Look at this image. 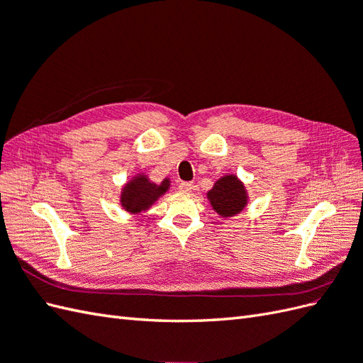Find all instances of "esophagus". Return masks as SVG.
Returning <instances> with one entry per match:
<instances>
[{
	"mask_svg": "<svg viewBox=\"0 0 363 363\" xmlns=\"http://www.w3.org/2000/svg\"><path fill=\"white\" fill-rule=\"evenodd\" d=\"M178 189H179L181 191H184V193H187V191H190V190L193 189V184H191V182H185V181H182V182H179Z\"/></svg>",
	"mask_w": 363,
	"mask_h": 363,
	"instance_id": "1",
	"label": "esophagus"
}]
</instances>
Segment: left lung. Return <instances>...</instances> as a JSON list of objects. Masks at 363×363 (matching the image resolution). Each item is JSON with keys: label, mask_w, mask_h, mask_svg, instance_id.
<instances>
[{"label": "left lung", "mask_w": 363, "mask_h": 363, "mask_svg": "<svg viewBox=\"0 0 363 363\" xmlns=\"http://www.w3.org/2000/svg\"><path fill=\"white\" fill-rule=\"evenodd\" d=\"M210 204L221 216H235L246 207L247 195L237 176H224L218 179L213 189L207 193Z\"/></svg>", "instance_id": "obj_1"}]
</instances>
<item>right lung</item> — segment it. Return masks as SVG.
<instances>
[{"label":"right lung","instance_id":"right-lung-1","mask_svg":"<svg viewBox=\"0 0 363 363\" xmlns=\"http://www.w3.org/2000/svg\"><path fill=\"white\" fill-rule=\"evenodd\" d=\"M168 179H164L161 185L151 184L147 176H138L136 179H133L125 185V189L122 191V206L125 210H128L131 213H139L142 210L148 208L153 202L164 195V193L168 190Z\"/></svg>","mask_w":363,"mask_h":363}]
</instances>
